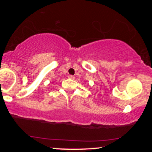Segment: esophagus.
Here are the masks:
<instances>
[{
  "label": "esophagus",
  "instance_id": "34e87169",
  "mask_svg": "<svg viewBox=\"0 0 152 152\" xmlns=\"http://www.w3.org/2000/svg\"><path fill=\"white\" fill-rule=\"evenodd\" d=\"M74 76H72V75H69V78H70V79H74Z\"/></svg>",
  "mask_w": 152,
  "mask_h": 152
}]
</instances>
